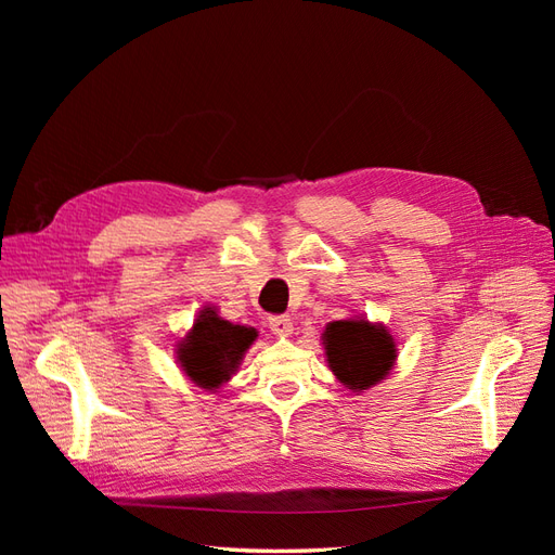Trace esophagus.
Wrapping results in <instances>:
<instances>
[{"mask_svg":"<svg viewBox=\"0 0 555 555\" xmlns=\"http://www.w3.org/2000/svg\"><path fill=\"white\" fill-rule=\"evenodd\" d=\"M268 326H271V331L275 335H280V338H289V335L294 333V324H292V319L287 314L268 317Z\"/></svg>","mask_w":555,"mask_h":555,"instance_id":"esophagus-1","label":"esophagus"}]
</instances>
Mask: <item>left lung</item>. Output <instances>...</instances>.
I'll return each instance as SVG.
<instances>
[{
	"label": "left lung",
	"mask_w": 555,
	"mask_h": 555,
	"mask_svg": "<svg viewBox=\"0 0 555 555\" xmlns=\"http://www.w3.org/2000/svg\"><path fill=\"white\" fill-rule=\"evenodd\" d=\"M324 349L333 375L354 391L384 379L396 361L391 333L365 319H340L328 324Z\"/></svg>",
	"instance_id": "8db88e82"
}]
</instances>
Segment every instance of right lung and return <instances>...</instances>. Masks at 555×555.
Segmentation results:
<instances>
[{"label": "right lung", "instance_id": "obj_1", "mask_svg": "<svg viewBox=\"0 0 555 555\" xmlns=\"http://www.w3.org/2000/svg\"><path fill=\"white\" fill-rule=\"evenodd\" d=\"M255 338V328L231 324L206 308L198 314L188 338L178 345V361L194 384L204 389H217L241 365L243 354Z\"/></svg>", "mask_w": 555, "mask_h": 555}]
</instances>
